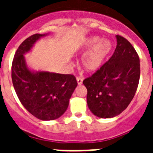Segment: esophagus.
Here are the masks:
<instances>
[{"instance_id": "obj_1", "label": "esophagus", "mask_w": 153, "mask_h": 153, "mask_svg": "<svg viewBox=\"0 0 153 153\" xmlns=\"http://www.w3.org/2000/svg\"><path fill=\"white\" fill-rule=\"evenodd\" d=\"M83 77H81V76H77V77H76V81H77V83L79 85H81L83 83Z\"/></svg>"}]
</instances>
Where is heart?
Returning <instances> with one entry per match:
<instances>
[{"mask_svg":"<svg viewBox=\"0 0 153 153\" xmlns=\"http://www.w3.org/2000/svg\"><path fill=\"white\" fill-rule=\"evenodd\" d=\"M100 39L97 36H92L87 39L84 44V47H93L83 56L82 63L84 68L88 71H94L100 68L104 59L111 50V44L107 40L98 41ZM99 43H98V42Z\"/></svg>","mask_w":153,"mask_h":153,"instance_id":"heart-1","label":"heart"}]
</instances>
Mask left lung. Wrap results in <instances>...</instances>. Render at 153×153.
Segmentation results:
<instances>
[{
    "label": "left lung",
    "instance_id": "8db88e82",
    "mask_svg": "<svg viewBox=\"0 0 153 153\" xmlns=\"http://www.w3.org/2000/svg\"><path fill=\"white\" fill-rule=\"evenodd\" d=\"M113 56L83 81L87 89L89 109L100 118H112L129 106L140 77V57L123 36L117 35Z\"/></svg>",
    "mask_w": 153,
    "mask_h": 153
}]
</instances>
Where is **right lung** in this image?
Here are the masks:
<instances>
[{
  "instance_id": "add662e5",
  "label": "right lung",
  "mask_w": 153,
  "mask_h": 153,
  "mask_svg": "<svg viewBox=\"0 0 153 153\" xmlns=\"http://www.w3.org/2000/svg\"><path fill=\"white\" fill-rule=\"evenodd\" d=\"M44 36L31 35L19 46L12 62L11 77L17 97L24 108L39 120H53L67 110L77 82L72 74L33 72L28 69L24 54Z\"/></svg>"
}]
</instances>
